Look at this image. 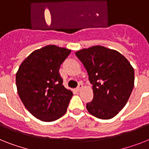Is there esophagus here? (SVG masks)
<instances>
[{
  "mask_svg": "<svg viewBox=\"0 0 149 149\" xmlns=\"http://www.w3.org/2000/svg\"><path fill=\"white\" fill-rule=\"evenodd\" d=\"M82 88H83V85H82V84H79V85L77 86V88H76V90H77V91H79Z\"/></svg>",
  "mask_w": 149,
  "mask_h": 149,
  "instance_id": "34e87169",
  "label": "esophagus"
}]
</instances>
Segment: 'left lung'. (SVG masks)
Segmentation results:
<instances>
[{
    "mask_svg": "<svg viewBox=\"0 0 149 149\" xmlns=\"http://www.w3.org/2000/svg\"><path fill=\"white\" fill-rule=\"evenodd\" d=\"M93 84L94 98L86 105L90 113L102 120L117 115L134 87L135 72L130 61L116 50L95 45L76 52Z\"/></svg>",
    "mask_w": 149,
    "mask_h": 149,
    "instance_id": "left-lung-1",
    "label": "left lung"
}]
</instances>
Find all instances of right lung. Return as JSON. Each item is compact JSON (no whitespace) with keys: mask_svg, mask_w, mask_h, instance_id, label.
Segmentation results:
<instances>
[{"mask_svg":"<svg viewBox=\"0 0 149 149\" xmlns=\"http://www.w3.org/2000/svg\"><path fill=\"white\" fill-rule=\"evenodd\" d=\"M70 52L65 48L46 45L33 52L16 74L17 92L23 105L42 121H55L67 111L73 94L64 87L58 72Z\"/></svg>","mask_w":149,"mask_h":149,"instance_id":"right-lung-1","label":"right lung"}]
</instances>
